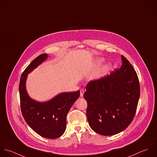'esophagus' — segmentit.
<instances>
[{
  "instance_id": "esophagus-1",
  "label": "esophagus",
  "mask_w": 157,
  "mask_h": 157,
  "mask_svg": "<svg viewBox=\"0 0 157 157\" xmlns=\"http://www.w3.org/2000/svg\"><path fill=\"white\" fill-rule=\"evenodd\" d=\"M84 89H81L80 90V96L82 97L84 96Z\"/></svg>"
}]
</instances>
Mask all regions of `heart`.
I'll return each instance as SVG.
<instances>
[{
	"label": "heart",
	"mask_w": 157,
	"mask_h": 157,
	"mask_svg": "<svg viewBox=\"0 0 157 157\" xmlns=\"http://www.w3.org/2000/svg\"><path fill=\"white\" fill-rule=\"evenodd\" d=\"M103 62H104V59H102V58L98 59L97 60V63H102ZM107 67H108V68H110L112 67V65H108Z\"/></svg>",
	"instance_id": "1"
}]
</instances>
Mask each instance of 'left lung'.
Here are the masks:
<instances>
[{"label":"left lung","mask_w":157,"mask_h":157,"mask_svg":"<svg viewBox=\"0 0 157 157\" xmlns=\"http://www.w3.org/2000/svg\"><path fill=\"white\" fill-rule=\"evenodd\" d=\"M120 69L90 81L84 98L87 117L95 132L104 136L120 133L132 123L140 95L138 78L124 56Z\"/></svg>","instance_id":"1"}]
</instances>
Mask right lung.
I'll list each match as a JSON object with an SVG mask.
<instances>
[{"mask_svg": "<svg viewBox=\"0 0 157 157\" xmlns=\"http://www.w3.org/2000/svg\"><path fill=\"white\" fill-rule=\"evenodd\" d=\"M45 53L35 58L22 73L19 82L21 109L27 123L40 136L55 139L63 135L67 124V115L80 92H64L52 99L40 102L32 99L26 90L28 74L47 59Z\"/></svg>", "mask_w": 157, "mask_h": 157, "instance_id": "add662e5", "label": "right lung"}]
</instances>
